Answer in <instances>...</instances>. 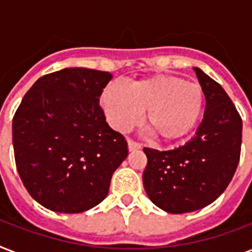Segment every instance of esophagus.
<instances>
[{"label":"esophagus","mask_w":252,"mask_h":252,"mask_svg":"<svg viewBox=\"0 0 252 252\" xmlns=\"http://www.w3.org/2000/svg\"><path fill=\"white\" fill-rule=\"evenodd\" d=\"M141 148V144L137 141H134V140H132V138H128V149L132 152V150H137Z\"/></svg>","instance_id":"obj_1"}]
</instances>
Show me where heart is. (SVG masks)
I'll return each mask as SVG.
<instances>
[{
	"label": "heart",
	"instance_id": "1",
	"mask_svg": "<svg viewBox=\"0 0 252 252\" xmlns=\"http://www.w3.org/2000/svg\"><path fill=\"white\" fill-rule=\"evenodd\" d=\"M100 103L108 122L118 129L133 126L146 110L145 123L150 132L161 141L172 142L195 129L203 116L205 95L200 85L158 74L128 87L108 85Z\"/></svg>",
	"mask_w": 252,
	"mask_h": 252
}]
</instances>
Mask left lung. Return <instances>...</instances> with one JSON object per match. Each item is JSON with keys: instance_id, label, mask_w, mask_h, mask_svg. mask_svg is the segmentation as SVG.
Masks as SVG:
<instances>
[{"instance_id": "8db88e82", "label": "left lung", "mask_w": 252, "mask_h": 252, "mask_svg": "<svg viewBox=\"0 0 252 252\" xmlns=\"http://www.w3.org/2000/svg\"><path fill=\"white\" fill-rule=\"evenodd\" d=\"M195 72L207 100L195 137L172 150L144 148L146 193L157 207L175 215L213 203L229 186L241 157V115L219 82L201 69Z\"/></svg>"}]
</instances>
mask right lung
Returning <instances> with one entry per match:
<instances>
[{"label":"right lung","instance_id":"right-lung-1","mask_svg":"<svg viewBox=\"0 0 252 252\" xmlns=\"http://www.w3.org/2000/svg\"><path fill=\"white\" fill-rule=\"evenodd\" d=\"M112 74L66 68L40 77L13 118L18 174L43 207L81 213L108 193L128 156L124 136L106 122L99 96Z\"/></svg>","mask_w":252,"mask_h":252}]
</instances>
